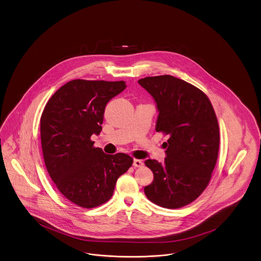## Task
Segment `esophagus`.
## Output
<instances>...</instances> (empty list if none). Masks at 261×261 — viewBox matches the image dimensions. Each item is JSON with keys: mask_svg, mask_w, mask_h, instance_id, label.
Instances as JSON below:
<instances>
[{"mask_svg": "<svg viewBox=\"0 0 261 261\" xmlns=\"http://www.w3.org/2000/svg\"><path fill=\"white\" fill-rule=\"evenodd\" d=\"M133 165H134L135 167H142V166L144 165V162H143L142 160H140V159H134Z\"/></svg>", "mask_w": 261, "mask_h": 261, "instance_id": "1", "label": "esophagus"}]
</instances>
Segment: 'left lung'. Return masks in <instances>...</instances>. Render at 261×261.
I'll return each instance as SVG.
<instances>
[{"label": "left lung", "instance_id": "8db88e82", "mask_svg": "<svg viewBox=\"0 0 261 261\" xmlns=\"http://www.w3.org/2000/svg\"><path fill=\"white\" fill-rule=\"evenodd\" d=\"M155 103L157 132L168 136L165 161H145L153 181L145 188L148 200L166 208H181L208 187L219 147V122L207 95L173 75L146 76L138 82Z\"/></svg>", "mask_w": 261, "mask_h": 261}]
</instances>
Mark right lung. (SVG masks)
<instances>
[{"instance_id":"add662e5","label":"right lung","mask_w":261,"mask_h":261,"mask_svg":"<svg viewBox=\"0 0 261 261\" xmlns=\"http://www.w3.org/2000/svg\"><path fill=\"white\" fill-rule=\"evenodd\" d=\"M125 87L123 81L73 80L53 94L43 109L45 167L58 190L82 208L109 201L117 178L133 164L125 153L106 154L90 139L102 130L106 105Z\"/></svg>"}]
</instances>
